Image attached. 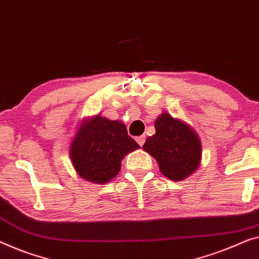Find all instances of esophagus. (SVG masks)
I'll return each instance as SVG.
<instances>
[{
  "instance_id": "34e87169",
  "label": "esophagus",
  "mask_w": 259,
  "mask_h": 259,
  "mask_svg": "<svg viewBox=\"0 0 259 259\" xmlns=\"http://www.w3.org/2000/svg\"><path fill=\"white\" fill-rule=\"evenodd\" d=\"M145 140H146V137L145 136H140V137L137 138V142L140 146H142V145L145 144Z\"/></svg>"
}]
</instances>
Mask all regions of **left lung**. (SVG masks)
I'll use <instances>...</instances> for the list:
<instances>
[{
  "label": "left lung",
  "mask_w": 259,
  "mask_h": 259,
  "mask_svg": "<svg viewBox=\"0 0 259 259\" xmlns=\"http://www.w3.org/2000/svg\"><path fill=\"white\" fill-rule=\"evenodd\" d=\"M155 134L142 146L171 181H183L198 169L202 159L200 137L188 123L162 112L155 120Z\"/></svg>",
  "instance_id": "left-lung-1"
}]
</instances>
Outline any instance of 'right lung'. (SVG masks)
Listing matches in <instances>:
<instances>
[{
  "mask_svg": "<svg viewBox=\"0 0 259 259\" xmlns=\"http://www.w3.org/2000/svg\"><path fill=\"white\" fill-rule=\"evenodd\" d=\"M138 148L125 123L97 114L83 118L70 142L69 154L80 178L103 185L119 174L123 157Z\"/></svg>",
  "mask_w": 259,
  "mask_h": 259,
  "instance_id": "1",
  "label": "right lung"
}]
</instances>
